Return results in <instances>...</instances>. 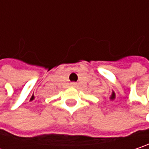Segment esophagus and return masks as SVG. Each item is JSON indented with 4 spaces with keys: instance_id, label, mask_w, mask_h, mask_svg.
Wrapping results in <instances>:
<instances>
[{
    "instance_id": "1",
    "label": "esophagus",
    "mask_w": 149,
    "mask_h": 149,
    "mask_svg": "<svg viewBox=\"0 0 149 149\" xmlns=\"http://www.w3.org/2000/svg\"><path fill=\"white\" fill-rule=\"evenodd\" d=\"M72 86H75V84H74V83H73V84H72Z\"/></svg>"
}]
</instances>
